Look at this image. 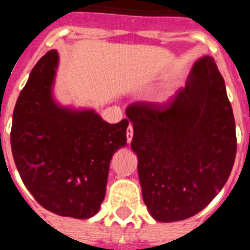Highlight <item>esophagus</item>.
Instances as JSON below:
<instances>
[{
    "label": "esophagus",
    "instance_id": "34e87169",
    "mask_svg": "<svg viewBox=\"0 0 250 250\" xmlns=\"http://www.w3.org/2000/svg\"><path fill=\"white\" fill-rule=\"evenodd\" d=\"M125 135H127V143H131L132 141V137H133V128L131 127V125H128V128H127V132H125Z\"/></svg>",
    "mask_w": 250,
    "mask_h": 250
}]
</instances>
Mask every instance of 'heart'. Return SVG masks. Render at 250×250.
<instances>
[{"label":"heart","mask_w":250,"mask_h":250,"mask_svg":"<svg viewBox=\"0 0 250 250\" xmlns=\"http://www.w3.org/2000/svg\"><path fill=\"white\" fill-rule=\"evenodd\" d=\"M166 94H160V96H158V100H160V101H166Z\"/></svg>","instance_id":"b5f03b06"}]
</instances>
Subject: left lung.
I'll list each match as a JSON object with an SVG mask.
<instances>
[{
  "mask_svg": "<svg viewBox=\"0 0 250 250\" xmlns=\"http://www.w3.org/2000/svg\"><path fill=\"white\" fill-rule=\"evenodd\" d=\"M125 114L150 215L165 223L183 221L209 205L236 156L235 118L213 57L196 61L186 86L168 104L136 102Z\"/></svg>",
  "mask_w": 250,
  "mask_h": 250,
  "instance_id": "left-lung-1",
  "label": "left lung"
}]
</instances>
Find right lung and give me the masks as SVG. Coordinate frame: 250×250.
<instances>
[{"label": "right lung", "mask_w": 250, "mask_h": 250, "mask_svg": "<svg viewBox=\"0 0 250 250\" xmlns=\"http://www.w3.org/2000/svg\"><path fill=\"white\" fill-rule=\"evenodd\" d=\"M58 53L49 50L18 97L10 133L21 180L39 204L62 217L86 219L105 198L110 161L127 145L128 121L110 125L93 109L54 100Z\"/></svg>", "instance_id": "add662e5"}]
</instances>
